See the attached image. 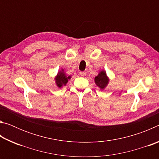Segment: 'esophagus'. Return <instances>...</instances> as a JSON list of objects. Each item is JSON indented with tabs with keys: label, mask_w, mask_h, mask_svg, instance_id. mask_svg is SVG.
I'll return each mask as SVG.
<instances>
[{
	"label": "esophagus",
	"mask_w": 159,
	"mask_h": 159,
	"mask_svg": "<svg viewBox=\"0 0 159 159\" xmlns=\"http://www.w3.org/2000/svg\"><path fill=\"white\" fill-rule=\"evenodd\" d=\"M85 74H86V72L85 71H80V75L81 76H85Z\"/></svg>",
	"instance_id": "obj_1"
}]
</instances>
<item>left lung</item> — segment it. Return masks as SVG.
Masks as SVG:
<instances>
[{"instance_id": "8db88e82", "label": "left lung", "mask_w": 159, "mask_h": 159, "mask_svg": "<svg viewBox=\"0 0 159 159\" xmlns=\"http://www.w3.org/2000/svg\"><path fill=\"white\" fill-rule=\"evenodd\" d=\"M95 81L96 85L99 86L100 88H104L108 83L109 80L107 79L106 73L104 71H101L100 73L97 76L95 79Z\"/></svg>"}]
</instances>
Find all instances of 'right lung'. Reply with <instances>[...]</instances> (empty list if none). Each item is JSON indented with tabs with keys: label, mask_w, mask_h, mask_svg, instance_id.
<instances>
[{
	"label": "right lung",
	"mask_w": 159,
	"mask_h": 159,
	"mask_svg": "<svg viewBox=\"0 0 159 159\" xmlns=\"http://www.w3.org/2000/svg\"><path fill=\"white\" fill-rule=\"evenodd\" d=\"M70 79V76L67 77L63 71L59 72L57 74V76L56 78V83L58 87H61L62 85H65L66 83L68 82V79Z\"/></svg>",
	"instance_id": "1"
}]
</instances>
